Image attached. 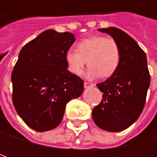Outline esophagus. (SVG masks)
Instances as JSON below:
<instances>
[{
	"label": "esophagus",
	"instance_id": "esophagus-1",
	"mask_svg": "<svg viewBox=\"0 0 157 157\" xmlns=\"http://www.w3.org/2000/svg\"><path fill=\"white\" fill-rule=\"evenodd\" d=\"M83 85H84L85 88H89V87H93L94 84V83H89V82H84Z\"/></svg>",
	"mask_w": 157,
	"mask_h": 157
}]
</instances>
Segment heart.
I'll use <instances>...</instances> for the list:
<instances>
[{
  "instance_id": "heart-1",
  "label": "heart",
  "mask_w": 157,
  "mask_h": 157,
  "mask_svg": "<svg viewBox=\"0 0 157 157\" xmlns=\"http://www.w3.org/2000/svg\"><path fill=\"white\" fill-rule=\"evenodd\" d=\"M64 59L68 70L74 75H80L87 62V77L108 78L119 68L122 52L114 39L98 35L80 41L76 50L65 52Z\"/></svg>"
}]
</instances>
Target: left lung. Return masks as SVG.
<instances>
[{
    "mask_svg": "<svg viewBox=\"0 0 157 157\" xmlns=\"http://www.w3.org/2000/svg\"><path fill=\"white\" fill-rule=\"evenodd\" d=\"M110 34L120 45L122 60L117 71L96 86L103 93L101 103L93 109L97 126L109 132H120L133 124L144 109L150 74L146 55L126 33L114 27L98 29Z\"/></svg>",
    "mask_w": 157,
    "mask_h": 157,
    "instance_id": "8db88e82",
    "label": "left lung"
}]
</instances>
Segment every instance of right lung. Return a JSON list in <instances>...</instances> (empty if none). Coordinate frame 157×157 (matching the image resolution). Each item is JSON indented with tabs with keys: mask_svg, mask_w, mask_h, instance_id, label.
Instances as JSON below:
<instances>
[{
	"mask_svg": "<svg viewBox=\"0 0 157 157\" xmlns=\"http://www.w3.org/2000/svg\"><path fill=\"white\" fill-rule=\"evenodd\" d=\"M71 33L47 30L21 50L12 73L13 103L32 129L57 127L67 103L79 97L83 81L67 70L65 52L75 43Z\"/></svg>",
	"mask_w": 157,
	"mask_h": 157,
	"instance_id": "1",
	"label": "right lung"
}]
</instances>
